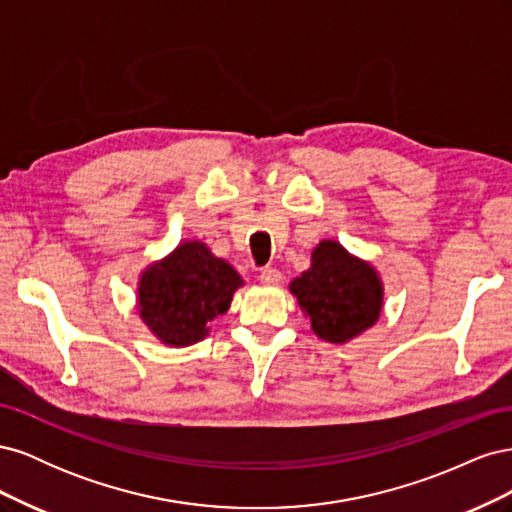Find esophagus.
Masks as SVG:
<instances>
[{"mask_svg":"<svg viewBox=\"0 0 512 512\" xmlns=\"http://www.w3.org/2000/svg\"><path fill=\"white\" fill-rule=\"evenodd\" d=\"M260 282L265 284V286L280 284L282 282V273L277 271V269H273V267H265V269L260 271Z\"/></svg>","mask_w":512,"mask_h":512,"instance_id":"esophagus-1","label":"esophagus"}]
</instances>
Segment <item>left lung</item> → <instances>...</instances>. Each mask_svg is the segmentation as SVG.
<instances>
[{
    "instance_id": "left-lung-1",
    "label": "left lung",
    "mask_w": 512,
    "mask_h": 512,
    "mask_svg": "<svg viewBox=\"0 0 512 512\" xmlns=\"http://www.w3.org/2000/svg\"><path fill=\"white\" fill-rule=\"evenodd\" d=\"M290 292L312 331L331 344H346L374 327L384 301L378 271L329 239L314 247L312 267L294 277Z\"/></svg>"
}]
</instances>
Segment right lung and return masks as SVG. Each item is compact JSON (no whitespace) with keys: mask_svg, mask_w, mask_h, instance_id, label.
Instances as JSON below:
<instances>
[{"mask_svg":"<svg viewBox=\"0 0 512 512\" xmlns=\"http://www.w3.org/2000/svg\"><path fill=\"white\" fill-rule=\"evenodd\" d=\"M243 286L226 260L200 241H185L149 265L138 282V314L166 346H192L209 335V322L228 312Z\"/></svg>","mask_w":512,"mask_h":512,"instance_id":"add662e5","label":"right lung"}]
</instances>
